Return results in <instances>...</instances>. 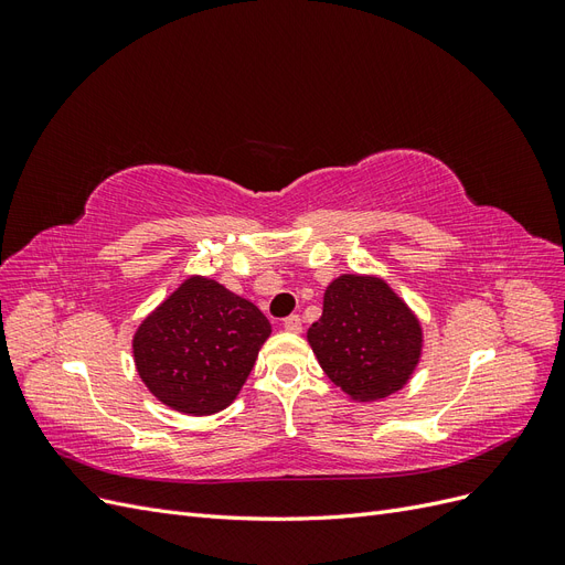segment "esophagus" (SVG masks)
<instances>
[{
	"instance_id": "obj_1",
	"label": "esophagus",
	"mask_w": 565,
	"mask_h": 565,
	"mask_svg": "<svg viewBox=\"0 0 565 565\" xmlns=\"http://www.w3.org/2000/svg\"><path fill=\"white\" fill-rule=\"evenodd\" d=\"M282 328L287 330V332H301V318L299 316H289V318H285V322H282Z\"/></svg>"
}]
</instances>
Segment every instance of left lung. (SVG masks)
I'll list each match as a JSON object with an SVG mask.
<instances>
[{"mask_svg": "<svg viewBox=\"0 0 565 565\" xmlns=\"http://www.w3.org/2000/svg\"><path fill=\"white\" fill-rule=\"evenodd\" d=\"M309 344L328 377L358 403L401 391L422 358V324L377 276L344 273L324 289Z\"/></svg>", "mask_w": 565, "mask_h": 565, "instance_id": "left-lung-1", "label": "left lung"}]
</instances>
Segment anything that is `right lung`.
I'll list each match as a JSON object with an SVG mask.
<instances>
[{
    "instance_id": "right-lung-1",
    "label": "right lung",
    "mask_w": 565,
    "mask_h": 565,
    "mask_svg": "<svg viewBox=\"0 0 565 565\" xmlns=\"http://www.w3.org/2000/svg\"><path fill=\"white\" fill-rule=\"evenodd\" d=\"M270 337L256 306L212 278L191 276L134 334V363L167 407L204 417L228 407Z\"/></svg>"
}]
</instances>
